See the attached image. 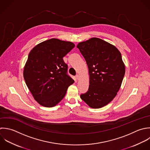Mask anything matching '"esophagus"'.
I'll return each instance as SVG.
<instances>
[{
    "label": "esophagus",
    "instance_id": "34e87169",
    "mask_svg": "<svg viewBox=\"0 0 150 150\" xmlns=\"http://www.w3.org/2000/svg\"><path fill=\"white\" fill-rule=\"evenodd\" d=\"M79 78H80V77H79V75H76V78L77 80H78V79H79Z\"/></svg>",
    "mask_w": 150,
    "mask_h": 150
}]
</instances>
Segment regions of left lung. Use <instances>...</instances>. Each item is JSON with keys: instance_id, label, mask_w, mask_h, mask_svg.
Listing matches in <instances>:
<instances>
[{"instance_id": "8db88e82", "label": "left lung", "mask_w": 150, "mask_h": 150, "mask_svg": "<svg viewBox=\"0 0 150 150\" xmlns=\"http://www.w3.org/2000/svg\"><path fill=\"white\" fill-rule=\"evenodd\" d=\"M89 69V86L81 98L91 108L98 109L109 103L119 91L125 65L119 50L99 38H91L77 45Z\"/></svg>"}]
</instances>
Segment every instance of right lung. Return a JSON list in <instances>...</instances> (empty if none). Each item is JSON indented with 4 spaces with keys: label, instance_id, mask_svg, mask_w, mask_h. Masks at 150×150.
Listing matches in <instances>:
<instances>
[{
    "label": "right lung",
    "instance_id": "add662e5",
    "mask_svg": "<svg viewBox=\"0 0 150 150\" xmlns=\"http://www.w3.org/2000/svg\"><path fill=\"white\" fill-rule=\"evenodd\" d=\"M75 44L51 38L35 46L28 54L23 76L34 99L41 106L51 108L65 96L74 81L67 75L64 60Z\"/></svg>",
    "mask_w": 150,
    "mask_h": 150
}]
</instances>
